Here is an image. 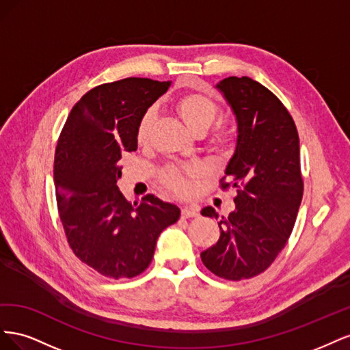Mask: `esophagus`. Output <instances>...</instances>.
Segmentation results:
<instances>
[{"instance_id":"esophagus-1","label":"esophagus","mask_w":350,"mask_h":350,"mask_svg":"<svg viewBox=\"0 0 350 350\" xmlns=\"http://www.w3.org/2000/svg\"><path fill=\"white\" fill-rule=\"evenodd\" d=\"M183 217L188 219V217H196L198 216V207L194 206V204H189V206H184L183 207V211H181Z\"/></svg>"}]
</instances>
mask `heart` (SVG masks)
I'll return each mask as SVG.
<instances>
[{
  "mask_svg": "<svg viewBox=\"0 0 350 350\" xmlns=\"http://www.w3.org/2000/svg\"><path fill=\"white\" fill-rule=\"evenodd\" d=\"M174 108L179 118L188 126V130L193 134H204L211 124L215 122L216 116L219 113L217 105L207 96L198 93H189L184 94L179 99L175 100ZM154 121L153 111H147L137 126V142L146 143L149 140L150 131ZM234 142V133L232 130H220L213 139V143L220 147V149H228ZM194 169H178V167H167L162 172V181L163 184L174 189L176 193H185L188 189V178L194 175Z\"/></svg>",
  "mask_w": 350,
  "mask_h": 350,
  "instance_id": "b5f03b06",
  "label": "heart"
}]
</instances>
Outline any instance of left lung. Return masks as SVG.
<instances>
[{
    "label": "left lung",
    "mask_w": 350,
    "mask_h": 350,
    "mask_svg": "<svg viewBox=\"0 0 350 350\" xmlns=\"http://www.w3.org/2000/svg\"><path fill=\"white\" fill-rule=\"evenodd\" d=\"M237 121L234 154L225 169L237 187L235 210L221 216L219 241L200 254L204 266L226 280L262 273L289 239L304 194L299 135L274 94L250 77H228L215 86ZM201 215L219 219L213 207Z\"/></svg>",
    "instance_id": "1"
}]
</instances>
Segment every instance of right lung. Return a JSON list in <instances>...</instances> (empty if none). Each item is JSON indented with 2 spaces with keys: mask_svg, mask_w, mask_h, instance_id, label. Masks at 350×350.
Masks as SVG:
<instances>
[{
  "mask_svg": "<svg viewBox=\"0 0 350 350\" xmlns=\"http://www.w3.org/2000/svg\"><path fill=\"white\" fill-rule=\"evenodd\" d=\"M171 83L129 77L94 88L71 109L59 135L54 162L59 219L72 252L102 276L143 273L161 232L181 215L152 194L131 204L116 185L122 153L137 150L142 116Z\"/></svg>",
  "mask_w": 350,
  "mask_h": 350,
  "instance_id": "1",
  "label": "right lung"
}]
</instances>
